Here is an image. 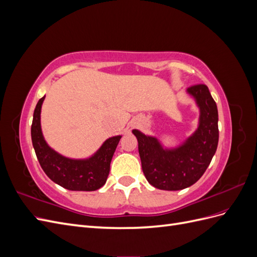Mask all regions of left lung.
<instances>
[{"label": "left lung", "mask_w": 257, "mask_h": 257, "mask_svg": "<svg viewBox=\"0 0 257 257\" xmlns=\"http://www.w3.org/2000/svg\"><path fill=\"white\" fill-rule=\"evenodd\" d=\"M199 110L197 127L183 142L166 147L157 136L133 130L138 142L145 177L159 190L179 191L193 185L204 175L219 143L217 107L205 84L186 90Z\"/></svg>", "instance_id": "obj_1"}]
</instances>
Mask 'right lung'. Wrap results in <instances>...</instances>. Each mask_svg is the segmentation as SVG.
<instances>
[{"instance_id":"1","label":"right lung","mask_w":257,"mask_h":257,"mask_svg":"<svg viewBox=\"0 0 257 257\" xmlns=\"http://www.w3.org/2000/svg\"><path fill=\"white\" fill-rule=\"evenodd\" d=\"M45 96L33 113L31 126L33 148L38 162L51 180L69 191H95L106 183L110 162L122 135L109 137L98 149L85 159H71L60 154L45 141L41 125V112Z\"/></svg>"}]
</instances>
